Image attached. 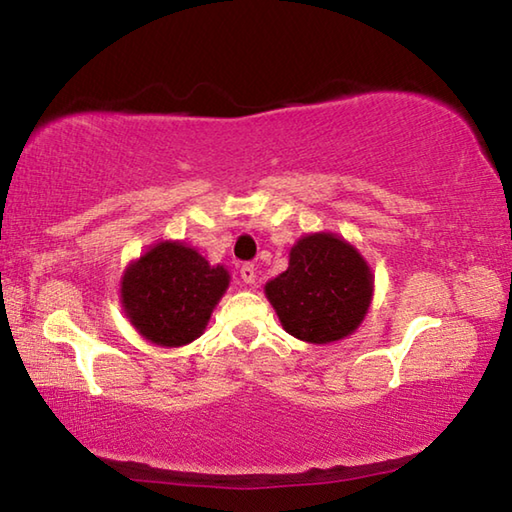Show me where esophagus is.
Instances as JSON below:
<instances>
[{"instance_id":"obj_1","label":"esophagus","mask_w":512,"mask_h":512,"mask_svg":"<svg viewBox=\"0 0 512 512\" xmlns=\"http://www.w3.org/2000/svg\"><path fill=\"white\" fill-rule=\"evenodd\" d=\"M239 275H241V280H244L246 284H255V280H257V271H255L253 264L241 266L239 268Z\"/></svg>"}]
</instances>
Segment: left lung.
<instances>
[{
	"label": "left lung",
	"mask_w": 512,
	"mask_h": 512,
	"mask_svg": "<svg viewBox=\"0 0 512 512\" xmlns=\"http://www.w3.org/2000/svg\"><path fill=\"white\" fill-rule=\"evenodd\" d=\"M282 327L307 343H334L350 336L366 318L372 271L359 250L332 232L298 239L289 268L266 282Z\"/></svg>",
	"instance_id": "left-lung-1"
}]
</instances>
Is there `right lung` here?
<instances>
[{
  "label": "right lung",
  "mask_w": 512,
  "mask_h": 512,
  "mask_svg": "<svg viewBox=\"0 0 512 512\" xmlns=\"http://www.w3.org/2000/svg\"><path fill=\"white\" fill-rule=\"evenodd\" d=\"M230 284L225 268L180 241H160L121 277V307L146 341L180 348L205 332Z\"/></svg>",
  "instance_id": "obj_1"
}]
</instances>
